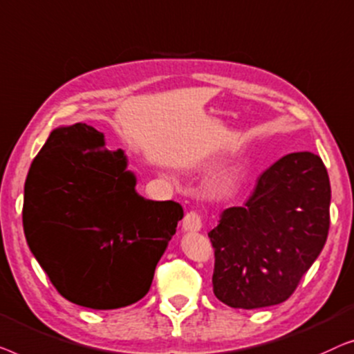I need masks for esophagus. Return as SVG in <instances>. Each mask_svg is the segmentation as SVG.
Segmentation results:
<instances>
[{"label": "esophagus", "instance_id": "esophagus-1", "mask_svg": "<svg viewBox=\"0 0 354 354\" xmlns=\"http://www.w3.org/2000/svg\"><path fill=\"white\" fill-rule=\"evenodd\" d=\"M183 229L187 232H197L202 229V218L197 212H187L183 220Z\"/></svg>", "mask_w": 354, "mask_h": 354}]
</instances>
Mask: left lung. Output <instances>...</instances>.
Returning <instances> with one entry per match:
<instances>
[{
    "instance_id": "1",
    "label": "left lung",
    "mask_w": 354,
    "mask_h": 354,
    "mask_svg": "<svg viewBox=\"0 0 354 354\" xmlns=\"http://www.w3.org/2000/svg\"><path fill=\"white\" fill-rule=\"evenodd\" d=\"M330 181L321 157L293 152L258 178L242 207L226 208L208 232L213 293L231 308L286 301L327 241Z\"/></svg>"
}]
</instances>
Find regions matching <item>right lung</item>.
I'll return each instance as SVG.
<instances>
[{
  "label": "right lung",
  "instance_id": "1",
  "mask_svg": "<svg viewBox=\"0 0 354 354\" xmlns=\"http://www.w3.org/2000/svg\"><path fill=\"white\" fill-rule=\"evenodd\" d=\"M120 149L86 123L57 128L33 158L24 191L27 243L68 301L91 310L133 305L151 288L184 212L136 192Z\"/></svg>",
  "mask_w": 354,
  "mask_h": 354
}]
</instances>
